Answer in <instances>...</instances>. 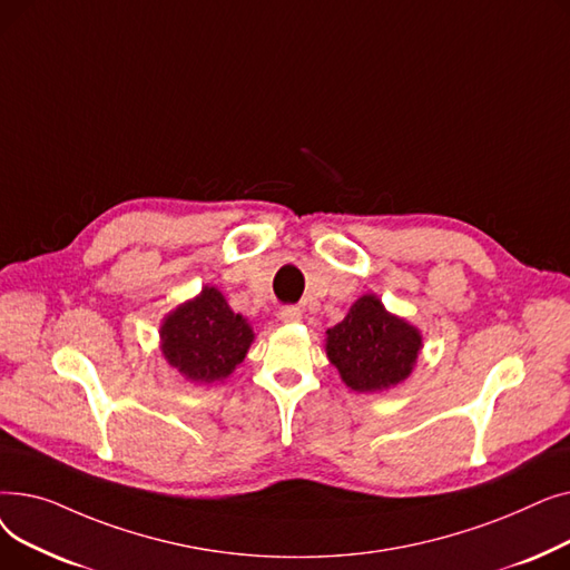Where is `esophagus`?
<instances>
[{
  "mask_svg": "<svg viewBox=\"0 0 570 570\" xmlns=\"http://www.w3.org/2000/svg\"><path fill=\"white\" fill-rule=\"evenodd\" d=\"M279 318H282L284 323H297V321L303 318V309L297 307V305H286V307H282Z\"/></svg>",
  "mask_w": 570,
  "mask_h": 570,
  "instance_id": "34e87169",
  "label": "esophagus"
}]
</instances>
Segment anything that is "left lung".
I'll return each mask as SVG.
<instances>
[{"instance_id":"left-lung-1","label":"left lung","mask_w":570,"mask_h":570,"mask_svg":"<svg viewBox=\"0 0 570 570\" xmlns=\"http://www.w3.org/2000/svg\"><path fill=\"white\" fill-rule=\"evenodd\" d=\"M421 344L413 325L387 314L376 295H363L327 331L325 351L351 391L374 393L411 374Z\"/></svg>"}]
</instances>
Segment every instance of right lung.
Masks as SVG:
<instances>
[{
	"label": "right lung",
	"mask_w": 570,
	"mask_h": 570,
	"mask_svg": "<svg viewBox=\"0 0 570 570\" xmlns=\"http://www.w3.org/2000/svg\"><path fill=\"white\" fill-rule=\"evenodd\" d=\"M166 361L189 381L226 379L245 361L254 340L249 323L235 314L217 288L205 286L191 303L177 307L161 325Z\"/></svg>",
	"instance_id": "right-lung-1"
}]
</instances>
